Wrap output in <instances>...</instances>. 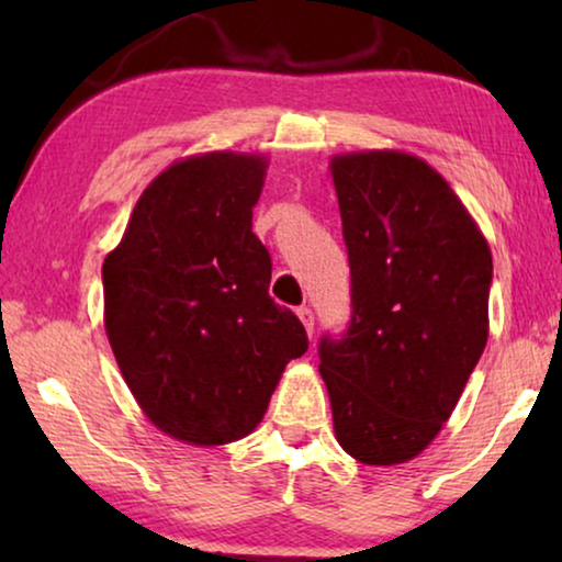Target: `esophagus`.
<instances>
[{
    "label": "esophagus",
    "mask_w": 562,
    "mask_h": 562,
    "mask_svg": "<svg viewBox=\"0 0 562 562\" xmlns=\"http://www.w3.org/2000/svg\"><path fill=\"white\" fill-rule=\"evenodd\" d=\"M296 314H299V319H302L304 329H306V333H310V337H312V333H314V312L310 310V306H299Z\"/></svg>",
    "instance_id": "34e87169"
}]
</instances>
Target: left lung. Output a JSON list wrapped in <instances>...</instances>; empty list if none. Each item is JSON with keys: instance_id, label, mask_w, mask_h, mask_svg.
<instances>
[{"instance_id": "8db88e82", "label": "left lung", "mask_w": 562, "mask_h": 562, "mask_svg": "<svg viewBox=\"0 0 562 562\" xmlns=\"http://www.w3.org/2000/svg\"><path fill=\"white\" fill-rule=\"evenodd\" d=\"M350 322L322 335L337 442L368 465L419 456L488 340L491 250L448 181L396 150L333 158Z\"/></svg>"}]
</instances>
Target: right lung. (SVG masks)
Segmentation results:
<instances>
[{
  "label": "right lung",
  "instance_id": "1",
  "mask_svg": "<svg viewBox=\"0 0 562 562\" xmlns=\"http://www.w3.org/2000/svg\"><path fill=\"white\" fill-rule=\"evenodd\" d=\"M266 160L206 153L143 191L104 258V327L130 391L166 435L225 445L250 435L306 329L268 296L271 256L252 233Z\"/></svg>",
  "mask_w": 562,
  "mask_h": 562
}]
</instances>
